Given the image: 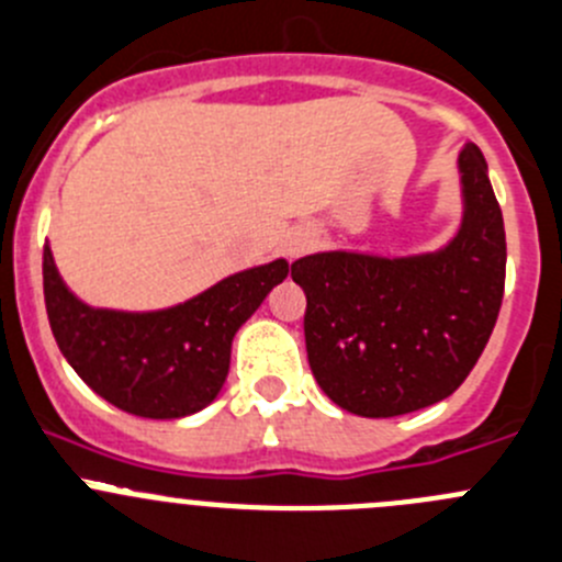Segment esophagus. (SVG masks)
Segmentation results:
<instances>
[{
    "instance_id": "1",
    "label": "esophagus",
    "mask_w": 562,
    "mask_h": 562,
    "mask_svg": "<svg viewBox=\"0 0 562 562\" xmlns=\"http://www.w3.org/2000/svg\"><path fill=\"white\" fill-rule=\"evenodd\" d=\"M303 248H306V243H303V239H295V243H290V256L303 254Z\"/></svg>"
}]
</instances>
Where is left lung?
I'll list each match as a JSON object with an SVG mask.
<instances>
[{"label":"left lung","instance_id":"8db88e82","mask_svg":"<svg viewBox=\"0 0 562 562\" xmlns=\"http://www.w3.org/2000/svg\"><path fill=\"white\" fill-rule=\"evenodd\" d=\"M483 151H461L467 217L445 250L414 259L317 254L292 265L306 292V352L319 389L358 416L450 397L488 345L505 295V223Z\"/></svg>","mask_w":562,"mask_h":562}]
</instances>
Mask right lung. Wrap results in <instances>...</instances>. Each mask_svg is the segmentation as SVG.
I'll return each instance as SVG.
<instances>
[{
	"mask_svg": "<svg viewBox=\"0 0 562 562\" xmlns=\"http://www.w3.org/2000/svg\"><path fill=\"white\" fill-rule=\"evenodd\" d=\"M286 272L284 259L270 261L168 312H93L66 290L46 245L44 301L57 347L99 397L135 416L176 419L217 397L234 334Z\"/></svg>",
	"mask_w": 562,
	"mask_h": 562,
	"instance_id": "obj_1",
	"label": "right lung"
}]
</instances>
